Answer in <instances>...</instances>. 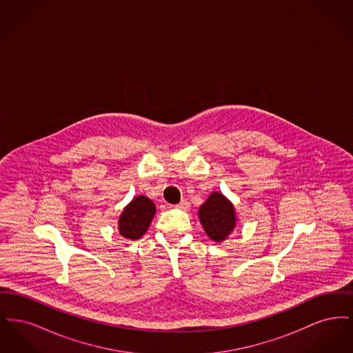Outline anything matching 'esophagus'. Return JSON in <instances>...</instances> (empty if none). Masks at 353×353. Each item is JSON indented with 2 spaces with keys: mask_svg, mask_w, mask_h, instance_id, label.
<instances>
[{
  "mask_svg": "<svg viewBox=\"0 0 353 353\" xmlns=\"http://www.w3.org/2000/svg\"><path fill=\"white\" fill-rule=\"evenodd\" d=\"M174 208H177V209H181V210H188V209H189V202L183 200V201L180 202V203L174 205Z\"/></svg>",
  "mask_w": 353,
  "mask_h": 353,
  "instance_id": "34e87169",
  "label": "esophagus"
}]
</instances>
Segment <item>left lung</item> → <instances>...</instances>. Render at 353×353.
I'll return each instance as SVG.
<instances>
[{"label":"left lung","instance_id":"8db88e82","mask_svg":"<svg viewBox=\"0 0 353 353\" xmlns=\"http://www.w3.org/2000/svg\"><path fill=\"white\" fill-rule=\"evenodd\" d=\"M202 228L213 241L221 242L232 233L235 226L234 208L232 202L214 192L199 210Z\"/></svg>","mask_w":353,"mask_h":353}]
</instances>
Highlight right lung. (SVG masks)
<instances>
[{
  "label": "right lung",
  "mask_w": 353,
  "mask_h": 353,
  "mask_svg": "<svg viewBox=\"0 0 353 353\" xmlns=\"http://www.w3.org/2000/svg\"><path fill=\"white\" fill-rule=\"evenodd\" d=\"M154 203L145 196H139L128 203L120 219L119 232L120 234L130 239H137L144 234L154 216Z\"/></svg>",
  "instance_id": "obj_1"
}]
</instances>
